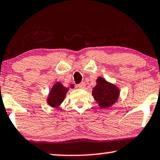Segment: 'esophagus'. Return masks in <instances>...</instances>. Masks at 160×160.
<instances>
[{
	"label": "esophagus",
	"instance_id": "34e87169",
	"mask_svg": "<svg viewBox=\"0 0 160 160\" xmlns=\"http://www.w3.org/2000/svg\"><path fill=\"white\" fill-rule=\"evenodd\" d=\"M85 86H86V83H85L84 82H80V84L78 85V87L79 88H84Z\"/></svg>",
	"mask_w": 160,
	"mask_h": 160
}]
</instances>
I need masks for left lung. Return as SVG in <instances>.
I'll list each match as a JSON object with an SVG mask.
<instances>
[{
  "mask_svg": "<svg viewBox=\"0 0 160 160\" xmlns=\"http://www.w3.org/2000/svg\"><path fill=\"white\" fill-rule=\"evenodd\" d=\"M97 85L93 88L92 94L101 108H108L116 103L119 96L118 87L106 81L104 78H98Z\"/></svg>",
  "mask_w": 160,
  "mask_h": 160,
  "instance_id": "obj_1",
  "label": "left lung"
}]
</instances>
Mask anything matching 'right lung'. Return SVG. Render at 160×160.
<instances>
[{
    "label": "right lung",
    "mask_w": 160,
    "mask_h": 160,
    "mask_svg": "<svg viewBox=\"0 0 160 160\" xmlns=\"http://www.w3.org/2000/svg\"><path fill=\"white\" fill-rule=\"evenodd\" d=\"M73 88V86H71ZM68 91V88H65L62 84L57 82L52 86L48 98V103L52 108H57L64 100L65 96Z\"/></svg>",
    "instance_id": "1"
}]
</instances>
